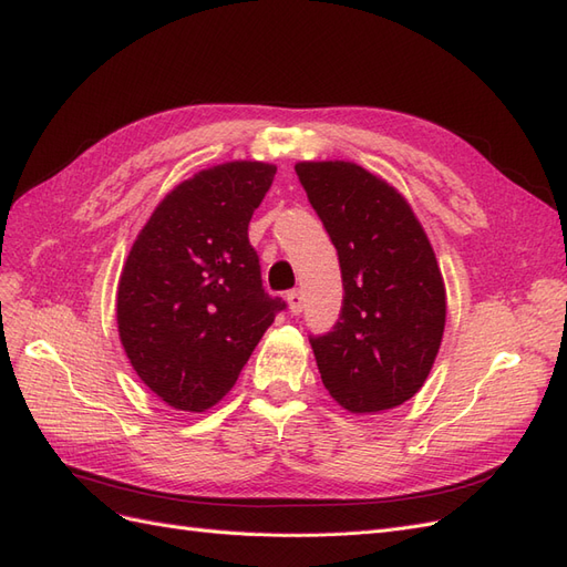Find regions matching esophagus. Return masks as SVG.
<instances>
[{"mask_svg": "<svg viewBox=\"0 0 567 567\" xmlns=\"http://www.w3.org/2000/svg\"><path fill=\"white\" fill-rule=\"evenodd\" d=\"M286 300H288V312L298 317L302 312V307H305V300H302L300 290H290V293L286 296Z\"/></svg>", "mask_w": 567, "mask_h": 567, "instance_id": "obj_1", "label": "esophagus"}]
</instances>
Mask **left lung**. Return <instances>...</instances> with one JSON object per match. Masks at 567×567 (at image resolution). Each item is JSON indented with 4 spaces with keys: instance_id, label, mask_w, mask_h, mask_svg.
I'll use <instances>...</instances> for the list:
<instances>
[{
    "instance_id": "8db88e82",
    "label": "left lung",
    "mask_w": 567,
    "mask_h": 567,
    "mask_svg": "<svg viewBox=\"0 0 567 567\" xmlns=\"http://www.w3.org/2000/svg\"><path fill=\"white\" fill-rule=\"evenodd\" d=\"M298 179L338 250L342 310L312 336L323 388L352 414L394 409L423 388L440 350L447 293L406 198L348 161H305Z\"/></svg>"
}]
</instances>
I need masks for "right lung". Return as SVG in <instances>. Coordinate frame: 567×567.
Here are the masks:
<instances>
[{
	"label": "right lung",
	"mask_w": 567,
	"mask_h": 567,
	"mask_svg": "<svg viewBox=\"0 0 567 567\" xmlns=\"http://www.w3.org/2000/svg\"><path fill=\"white\" fill-rule=\"evenodd\" d=\"M277 165L234 161L177 184L136 236L117 284V333L148 390L205 411L234 388L281 298L265 293L248 225Z\"/></svg>",
	"instance_id": "obj_1"
}]
</instances>
